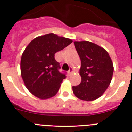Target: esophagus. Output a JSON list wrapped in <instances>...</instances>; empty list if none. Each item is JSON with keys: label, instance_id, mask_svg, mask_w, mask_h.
I'll return each instance as SVG.
<instances>
[{"label": "esophagus", "instance_id": "34e87169", "mask_svg": "<svg viewBox=\"0 0 132 132\" xmlns=\"http://www.w3.org/2000/svg\"><path fill=\"white\" fill-rule=\"evenodd\" d=\"M68 72H69V75H71V74H72V72H73L72 67H70V69H69V71H68Z\"/></svg>", "mask_w": 132, "mask_h": 132}]
</instances>
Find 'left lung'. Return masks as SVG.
I'll return each mask as SVG.
<instances>
[{
    "label": "left lung",
    "mask_w": 132,
    "mask_h": 132,
    "mask_svg": "<svg viewBox=\"0 0 132 132\" xmlns=\"http://www.w3.org/2000/svg\"><path fill=\"white\" fill-rule=\"evenodd\" d=\"M81 62L80 84L73 86L78 98L93 101L101 97L110 85L113 72V63L105 49L88 41L74 42Z\"/></svg>",
    "instance_id": "obj_1"
}]
</instances>
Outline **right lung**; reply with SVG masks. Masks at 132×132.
<instances>
[{
  "label": "right lung",
  "instance_id": "obj_1",
  "mask_svg": "<svg viewBox=\"0 0 132 132\" xmlns=\"http://www.w3.org/2000/svg\"><path fill=\"white\" fill-rule=\"evenodd\" d=\"M72 40L53 33L35 38L26 47L20 62L22 78L26 88L42 100L55 96L66 78L59 71L60 63L54 54Z\"/></svg>",
  "mask_w": 132,
  "mask_h": 132
}]
</instances>
